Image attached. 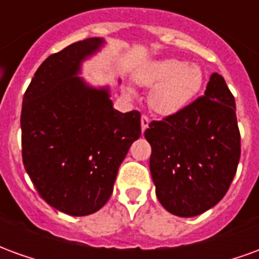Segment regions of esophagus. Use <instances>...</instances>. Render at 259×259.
<instances>
[{
  "mask_svg": "<svg viewBox=\"0 0 259 259\" xmlns=\"http://www.w3.org/2000/svg\"><path fill=\"white\" fill-rule=\"evenodd\" d=\"M148 124H150V119L147 118L146 115H143V116H141V130L146 132V129L148 127Z\"/></svg>",
  "mask_w": 259,
  "mask_h": 259,
  "instance_id": "esophagus-1",
  "label": "esophagus"
}]
</instances>
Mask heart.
I'll list each match as a JSON object with an SVG mask.
<instances>
[{
    "label": "heart",
    "mask_w": 259,
    "mask_h": 259,
    "mask_svg": "<svg viewBox=\"0 0 259 259\" xmlns=\"http://www.w3.org/2000/svg\"><path fill=\"white\" fill-rule=\"evenodd\" d=\"M137 83L154 87L150 96L152 111L161 116L182 112L201 90L204 76L200 66L176 58L152 62L136 74Z\"/></svg>",
    "instance_id": "1"
}]
</instances>
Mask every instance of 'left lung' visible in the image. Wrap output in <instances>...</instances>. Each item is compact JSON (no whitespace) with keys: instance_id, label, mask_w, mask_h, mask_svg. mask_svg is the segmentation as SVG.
<instances>
[{"instance_id":"1","label":"left lung","mask_w":259,"mask_h":259,"mask_svg":"<svg viewBox=\"0 0 259 259\" xmlns=\"http://www.w3.org/2000/svg\"><path fill=\"white\" fill-rule=\"evenodd\" d=\"M150 170L159 202L191 218L226 194L240 159L236 102L221 74L212 73L204 97L146 130Z\"/></svg>"}]
</instances>
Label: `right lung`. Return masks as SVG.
Wrapping results in <instances>:
<instances>
[{
	"label": "right lung",
	"instance_id": "1",
	"mask_svg": "<svg viewBox=\"0 0 259 259\" xmlns=\"http://www.w3.org/2000/svg\"><path fill=\"white\" fill-rule=\"evenodd\" d=\"M104 46V38L91 37L50 55L22 104L26 172L42 200L72 217L105 205L120 163L141 135L140 112H119L109 85L94 87L79 76L83 62Z\"/></svg>",
	"mask_w": 259,
	"mask_h": 259
}]
</instances>
